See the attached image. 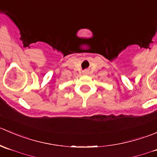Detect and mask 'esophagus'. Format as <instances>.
Returning <instances> with one entry per match:
<instances>
[{"instance_id":"esophagus-1","label":"esophagus","mask_w":157,"mask_h":157,"mask_svg":"<svg viewBox=\"0 0 157 157\" xmlns=\"http://www.w3.org/2000/svg\"><path fill=\"white\" fill-rule=\"evenodd\" d=\"M88 73V71H84L83 72V74H87Z\"/></svg>"}]
</instances>
